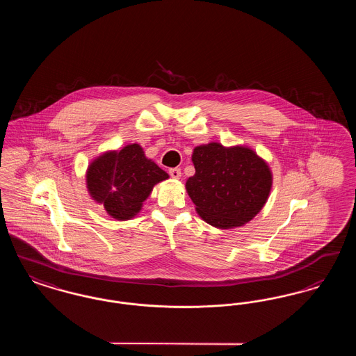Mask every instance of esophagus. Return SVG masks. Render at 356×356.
I'll list each match as a JSON object with an SVG mask.
<instances>
[{
  "instance_id": "1",
  "label": "esophagus",
  "mask_w": 356,
  "mask_h": 356,
  "mask_svg": "<svg viewBox=\"0 0 356 356\" xmlns=\"http://www.w3.org/2000/svg\"><path fill=\"white\" fill-rule=\"evenodd\" d=\"M170 175L172 179H180L181 177V170L180 168H170Z\"/></svg>"
}]
</instances>
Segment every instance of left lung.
<instances>
[{
  "label": "left lung",
  "instance_id": "obj_1",
  "mask_svg": "<svg viewBox=\"0 0 356 356\" xmlns=\"http://www.w3.org/2000/svg\"><path fill=\"white\" fill-rule=\"evenodd\" d=\"M195 175L186 180L189 197L208 224L229 229L252 220L270 196L268 164L248 147L219 143L193 149Z\"/></svg>",
  "mask_w": 356,
  "mask_h": 356
}]
</instances>
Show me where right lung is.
Returning a JSON list of instances; mask_svg holds the SVG:
<instances>
[{"label":"right lung","mask_w":356,"mask_h":356,"mask_svg":"<svg viewBox=\"0 0 356 356\" xmlns=\"http://www.w3.org/2000/svg\"><path fill=\"white\" fill-rule=\"evenodd\" d=\"M168 177L165 170L147 159L138 144H129L121 151L102 153L89 164L86 188L109 216L129 220L141 211L153 186Z\"/></svg>","instance_id":"obj_1"}]
</instances>
